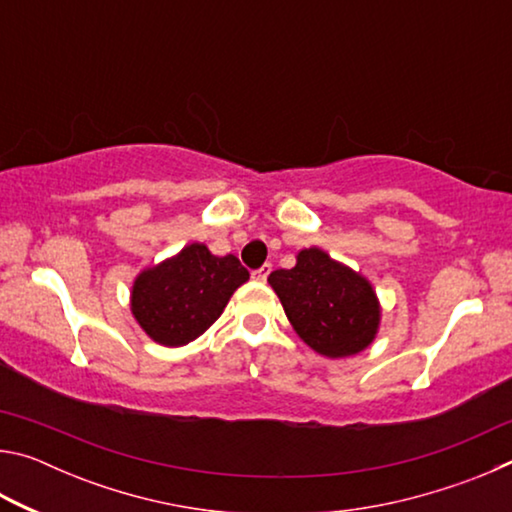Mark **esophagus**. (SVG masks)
Masks as SVG:
<instances>
[{"mask_svg":"<svg viewBox=\"0 0 512 512\" xmlns=\"http://www.w3.org/2000/svg\"><path fill=\"white\" fill-rule=\"evenodd\" d=\"M271 271H273V266H271V264H264L262 268H257V271H253V280L266 282V277L271 275Z\"/></svg>","mask_w":512,"mask_h":512,"instance_id":"obj_1","label":"esophagus"}]
</instances>
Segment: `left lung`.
I'll return each instance as SVG.
<instances>
[{
    "instance_id": "left-lung-1",
    "label": "left lung",
    "mask_w": 512,
    "mask_h": 512,
    "mask_svg": "<svg viewBox=\"0 0 512 512\" xmlns=\"http://www.w3.org/2000/svg\"><path fill=\"white\" fill-rule=\"evenodd\" d=\"M268 284L296 334L323 357H352L375 341L381 320L375 289L325 250H300L296 266L273 271Z\"/></svg>"
}]
</instances>
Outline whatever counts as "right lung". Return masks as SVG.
Instances as JSON below:
<instances>
[{
	"instance_id": "obj_1",
	"label": "right lung",
	"mask_w": 512,
	"mask_h": 512,
	"mask_svg": "<svg viewBox=\"0 0 512 512\" xmlns=\"http://www.w3.org/2000/svg\"><path fill=\"white\" fill-rule=\"evenodd\" d=\"M248 277L235 255L216 257L205 244H189L135 277L131 311L155 343L178 348L198 339L223 314Z\"/></svg>"
}]
</instances>
